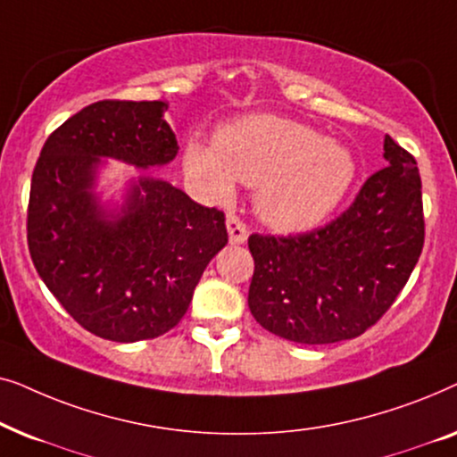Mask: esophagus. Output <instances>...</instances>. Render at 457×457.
Listing matches in <instances>:
<instances>
[{
  "label": "esophagus",
  "mask_w": 457,
  "mask_h": 457,
  "mask_svg": "<svg viewBox=\"0 0 457 457\" xmlns=\"http://www.w3.org/2000/svg\"><path fill=\"white\" fill-rule=\"evenodd\" d=\"M227 228H228V239L233 245H241L247 241V224L241 220L237 214L227 216Z\"/></svg>",
  "instance_id": "obj_1"
}]
</instances>
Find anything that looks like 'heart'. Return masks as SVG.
<instances>
[{
    "label": "heart",
    "instance_id": "b5f03b06",
    "mask_svg": "<svg viewBox=\"0 0 457 457\" xmlns=\"http://www.w3.org/2000/svg\"><path fill=\"white\" fill-rule=\"evenodd\" d=\"M185 168L216 199L233 197L237 180L255 185L260 218L278 230L316 227L355 177L347 147L322 139L308 124L270 114L224 127L216 143L189 141Z\"/></svg>",
    "mask_w": 457,
    "mask_h": 457
}]
</instances>
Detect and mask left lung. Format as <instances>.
<instances>
[{
	"label": "left lung",
	"instance_id": "obj_1",
	"mask_svg": "<svg viewBox=\"0 0 457 457\" xmlns=\"http://www.w3.org/2000/svg\"><path fill=\"white\" fill-rule=\"evenodd\" d=\"M389 162L366 179L353 204L308 233L249 235V310L283 339L322 345L364 335L408 283L424 245L416 160L389 135Z\"/></svg>",
	"mask_w": 457,
	"mask_h": 457
}]
</instances>
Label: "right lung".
I'll list each match as a JSON object with an SVG mask.
<instances>
[{
    "label": "right lung",
    "instance_id": "1",
    "mask_svg": "<svg viewBox=\"0 0 457 457\" xmlns=\"http://www.w3.org/2000/svg\"><path fill=\"white\" fill-rule=\"evenodd\" d=\"M166 110V102L127 99L87 105L47 137L33 170V264L68 314L108 341L155 339L177 327L208 262L228 241L224 212L166 180L139 179L112 220L97 205L91 187L99 158L149 168L177 155Z\"/></svg>",
    "mask_w": 457,
    "mask_h": 457
}]
</instances>
